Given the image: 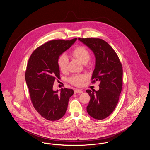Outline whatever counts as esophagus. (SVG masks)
Here are the masks:
<instances>
[{
	"instance_id": "1",
	"label": "esophagus",
	"mask_w": 150,
	"mask_h": 150,
	"mask_svg": "<svg viewBox=\"0 0 150 150\" xmlns=\"http://www.w3.org/2000/svg\"><path fill=\"white\" fill-rule=\"evenodd\" d=\"M74 93L75 94L78 93H83V91L81 90H80V89H76L74 90Z\"/></svg>"
}]
</instances>
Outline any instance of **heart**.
Here are the masks:
<instances>
[{
	"instance_id": "b5f03b06",
	"label": "heart",
	"mask_w": 150,
	"mask_h": 150,
	"mask_svg": "<svg viewBox=\"0 0 150 150\" xmlns=\"http://www.w3.org/2000/svg\"><path fill=\"white\" fill-rule=\"evenodd\" d=\"M72 55L84 64H87L91 58L89 51L86 47L83 46H79L76 48L72 52ZM68 62L69 60L67 57L64 54L59 57L58 59V65L61 71L65 72L66 71ZM86 78L87 76L86 75H75L70 79V82L74 86H82L84 81Z\"/></svg>"
}]
</instances>
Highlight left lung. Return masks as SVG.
<instances>
[{"label": "left lung", "mask_w": 150, "mask_h": 150, "mask_svg": "<svg viewBox=\"0 0 150 150\" xmlns=\"http://www.w3.org/2000/svg\"><path fill=\"white\" fill-rule=\"evenodd\" d=\"M78 40L92 50L96 58L92 83L100 82L98 91H86L91 97L86 111L94 119L102 120L111 114L118 103L122 86V65L115 50L105 40L98 38Z\"/></svg>", "instance_id": "left-lung-1"}]
</instances>
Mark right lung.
Listing matches in <instances>:
<instances>
[{
  "mask_svg": "<svg viewBox=\"0 0 150 150\" xmlns=\"http://www.w3.org/2000/svg\"><path fill=\"white\" fill-rule=\"evenodd\" d=\"M76 40H51L36 48L29 58L25 80L31 100L37 112L48 120L56 121L64 116L74 94L71 89H61L59 92L53 86L59 79L58 58Z\"/></svg>",
  "mask_w": 150,
  "mask_h": 150,
  "instance_id": "add662e5",
  "label": "right lung"
}]
</instances>
